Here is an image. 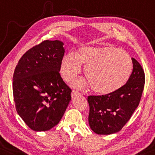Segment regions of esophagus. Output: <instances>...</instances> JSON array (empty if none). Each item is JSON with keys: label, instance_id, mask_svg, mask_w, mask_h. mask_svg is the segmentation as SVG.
Instances as JSON below:
<instances>
[{"label": "esophagus", "instance_id": "obj_1", "mask_svg": "<svg viewBox=\"0 0 155 155\" xmlns=\"http://www.w3.org/2000/svg\"><path fill=\"white\" fill-rule=\"evenodd\" d=\"M80 95H81V94H80L79 92H78V91H72V92H71V97H72V98H75V97H76V96H80Z\"/></svg>", "mask_w": 155, "mask_h": 155}]
</instances>
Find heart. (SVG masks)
Returning <instances> with one entry per match:
<instances>
[{
	"label": "heart",
	"mask_w": 155,
	"mask_h": 155,
	"mask_svg": "<svg viewBox=\"0 0 155 155\" xmlns=\"http://www.w3.org/2000/svg\"><path fill=\"white\" fill-rule=\"evenodd\" d=\"M85 66L84 74L88 80H77L74 86L83 88L91 85L94 91L108 94L121 88L130 76L133 63L128 54L111 46L84 47L79 49L76 56L67 54L63 57L60 74L65 81L75 79Z\"/></svg>",
	"instance_id": "b5f03b06"
}]
</instances>
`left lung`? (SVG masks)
Instances as JSON below:
<instances>
[{"mask_svg": "<svg viewBox=\"0 0 155 155\" xmlns=\"http://www.w3.org/2000/svg\"><path fill=\"white\" fill-rule=\"evenodd\" d=\"M133 69L127 83L115 91L102 96H89L88 123L98 135H110L123 128L138 107L145 86V72L132 58Z\"/></svg>", "mask_w": 155, "mask_h": 155, "instance_id": "left-lung-1", "label": "left lung"}]
</instances>
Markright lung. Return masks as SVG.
I'll use <instances>...</instances> for the list:
<instances>
[{
	"label": "right lung",
	"mask_w": 155,
	"mask_h": 155,
	"mask_svg": "<svg viewBox=\"0 0 155 155\" xmlns=\"http://www.w3.org/2000/svg\"><path fill=\"white\" fill-rule=\"evenodd\" d=\"M64 43L45 40L20 59L14 71L13 92L16 110L35 131L58 124L71 101V89L61 77Z\"/></svg>",
	"instance_id": "add662e5"
}]
</instances>
